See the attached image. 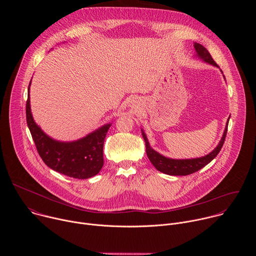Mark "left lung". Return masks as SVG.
<instances>
[{"instance_id": "1", "label": "left lung", "mask_w": 256, "mask_h": 256, "mask_svg": "<svg viewBox=\"0 0 256 256\" xmlns=\"http://www.w3.org/2000/svg\"><path fill=\"white\" fill-rule=\"evenodd\" d=\"M194 48H196V50L198 54L204 62L218 66L216 62L214 60V58H212L208 50L204 46H202L200 44H196ZM227 130H228V126L225 128V132H224V134H223V138H222L221 142H218V144L216 146V148L212 153H210L208 155H206L204 157H202V158L186 159V160L169 159V158H166V157L160 155L159 153H157L156 151H154L150 147L149 142L147 140V136H146V134L144 132H142V138H144V142H146V152H147L148 158L157 170H159V171H161L165 174H168V175H188V174H192V173H194V172L198 171L200 169H202V167L208 165L218 154V152L221 151L223 144H224L226 134H227Z\"/></svg>"}]
</instances>
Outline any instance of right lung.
Segmentation results:
<instances>
[{
  "label": "right lung",
  "mask_w": 256,
  "mask_h": 256,
  "mask_svg": "<svg viewBox=\"0 0 256 256\" xmlns=\"http://www.w3.org/2000/svg\"><path fill=\"white\" fill-rule=\"evenodd\" d=\"M26 120L36 150L52 170L66 176L86 179L96 175L103 166V144L110 124L72 142H56L48 136L34 122L30 112L29 88L26 101Z\"/></svg>",
  "instance_id": "1"
}]
</instances>
